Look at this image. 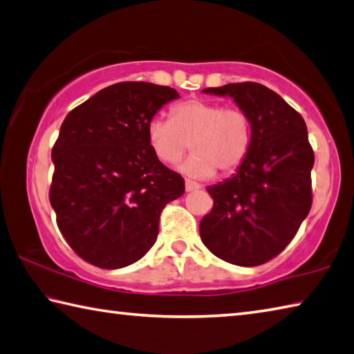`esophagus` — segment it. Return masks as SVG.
<instances>
[{"label": "esophagus", "mask_w": 354, "mask_h": 354, "mask_svg": "<svg viewBox=\"0 0 354 354\" xmlns=\"http://www.w3.org/2000/svg\"><path fill=\"white\" fill-rule=\"evenodd\" d=\"M199 187H201V185H199V184H196V183H194V181H190V179H185V190H187V192L198 190Z\"/></svg>", "instance_id": "obj_1"}]
</instances>
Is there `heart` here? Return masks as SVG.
I'll use <instances>...</instances> for the list:
<instances>
[{"mask_svg": "<svg viewBox=\"0 0 354 354\" xmlns=\"http://www.w3.org/2000/svg\"><path fill=\"white\" fill-rule=\"evenodd\" d=\"M147 138L153 153L165 164L178 162L192 147L195 153L181 170L210 178L215 171L232 175L244 164L252 147V125L240 108L190 99L173 108L171 118H151Z\"/></svg>", "mask_w": 354, "mask_h": 354, "instance_id": "obj_1", "label": "heart"}]
</instances>
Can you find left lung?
<instances>
[{
  "instance_id": "left-lung-1",
  "label": "left lung",
  "mask_w": 354,
  "mask_h": 354,
  "mask_svg": "<svg viewBox=\"0 0 354 354\" xmlns=\"http://www.w3.org/2000/svg\"><path fill=\"white\" fill-rule=\"evenodd\" d=\"M249 115L252 147L232 178L209 185L214 207L199 223L212 254L236 266L274 259L310 214L314 153L306 124L272 89L254 82L205 88Z\"/></svg>"
}]
</instances>
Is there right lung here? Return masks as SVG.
Here are the masks:
<instances>
[{
    "label": "right lung",
    "instance_id": "1",
    "mask_svg": "<svg viewBox=\"0 0 354 354\" xmlns=\"http://www.w3.org/2000/svg\"><path fill=\"white\" fill-rule=\"evenodd\" d=\"M179 95L149 82H120L74 108L53 149L49 201L62 235L94 266L119 269L155 244L167 203L184 179L153 153L147 125Z\"/></svg>",
    "mask_w": 354,
    "mask_h": 354
}]
</instances>
